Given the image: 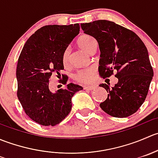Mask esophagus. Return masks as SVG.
Returning a JSON list of instances; mask_svg holds the SVG:
<instances>
[{
    "label": "esophagus",
    "instance_id": "esophagus-1",
    "mask_svg": "<svg viewBox=\"0 0 158 158\" xmlns=\"http://www.w3.org/2000/svg\"><path fill=\"white\" fill-rule=\"evenodd\" d=\"M97 86H95V85H87V86L84 87V89H85V90H93Z\"/></svg>",
    "mask_w": 158,
    "mask_h": 158
}]
</instances>
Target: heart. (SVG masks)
<instances>
[{
    "label": "heart",
    "mask_w": 158,
    "mask_h": 158,
    "mask_svg": "<svg viewBox=\"0 0 158 158\" xmlns=\"http://www.w3.org/2000/svg\"><path fill=\"white\" fill-rule=\"evenodd\" d=\"M78 46L83 51L87 53H90L94 49L96 48L97 43L96 40L92 36L88 34H83L77 40ZM69 49H65L62 56V61L64 66H67L69 64ZM94 73L95 70L92 68L82 69L78 72L75 75V79L77 81L83 83H90L94 79Z\"/></svg>",
    "instance_id": "heart-1"
}]
</instances>
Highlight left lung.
Returning <instances> with one entry per match:
<instances>
[{
    "mask_svg": "<svg viewBox=\"0 0 158 158\" xmlns=\"http://www.w3.org/2000/svg\"><path fill=\"white\" fill-rule=\"evenodd\" d=\"M81 27L98 44L100 76L109 77L117 71L118 82L114 87L99 85L108 92L100 107L113 117L131 115L144 103L154 76L145 45L133 31L109 20L81 23Z\"/></svg>",
    "mask_w": 158,
    "mask_h": 158,
    "instance_id": "obj_1",
    "label": "left lung"
}]
</instances>
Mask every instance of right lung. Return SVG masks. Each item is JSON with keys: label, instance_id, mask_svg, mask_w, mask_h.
<instances>
[{"label": "right lung", "instance_id": "add662e5", "mask_svg": "<svg viewBox=\"0 0 158 158\" xmlns=\"http://www.w3.org/2000/svg\"><path fill=\"white\" fill-rule=\"evenodd\" d=\"M79 23L48 25L36 30L27 40L17 66V97L26 114L36 123L54 126L72 109V98L83 88L73 83L55 92L49 88L52 73L64 69L62 56L79 33ZM64 84L68 78L62 75Z\"/></svg>", "mask_w": 158, "mask_h": 158}]
</instances>
